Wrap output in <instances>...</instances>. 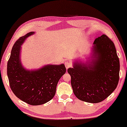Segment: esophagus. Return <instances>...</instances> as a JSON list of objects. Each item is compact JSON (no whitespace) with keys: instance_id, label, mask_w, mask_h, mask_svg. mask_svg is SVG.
Returning <instances> with one entry per match:
<instances>
[{"instance_id":"esophagus-1","label":"esophagus","mask_w":127,"mask_h":127,"mask_svg":"<svg viewBox=\"0 0 127 127\" xmlns=\"http://www.w3.org/2000/svg\"><path fill=\"white\" fill-rule=\"evenodd\" d=\"M64 64H65V68L66 69H68V68L71 67V63H70V62H69L68 61H67L65 62V63H64Z\"/></svg>"}]
</instances>
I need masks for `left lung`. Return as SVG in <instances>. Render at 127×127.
Here are the masks:
<instances>
[{
  "mask_svg": "<svg viewBox=\"0 0 127 127\" xmlns=\"http://www.w3.org/2000/svg\"><path fill=\"white\" fill-rule=\"evenodd\" d=\"M93 50L94 59L90 64L75 62L67 71L75 95L81 101L98 103L116 89L120 61L115 44L106 35L95 39Z\"/></svg>",
  "mask_w": 127,
  "mask_h": 127,
  "instance_id": "left-lung-1",
  "label": "left lung"
}]
</instances>
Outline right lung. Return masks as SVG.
<instances>
[{"label":"right lung","instance_id":"right-lung-1","mask_svg":"<svg viewBox=\"0 0 127 127\" xmlns=\"http://www.w3.org/2000/svg\"><path fill=\"white\" fill-rule=\"evenodd\" d=\"M31 32L15 42L7 63V76L10 88L17 97L31 105L44 104L53 98L60 78L65 73L63 64L47 65L37 70L23 67L20 60L21 45Z\"/></svg>","mask_w":127,"mask_h":127}]
</instances>
